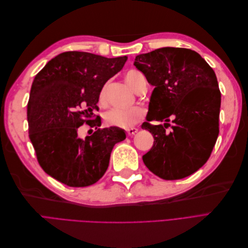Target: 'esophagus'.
<instances>
[{
  "label": "esophagus",
  "instance_id": "obj_1",
  "mask_svg": "<svg viewBox=\"0 0 248 248\" xmlns=\"http://www.w3.org/2000/svg\"><path fill=\"white\" fill-rule=\"evenodd\" d=\"M126 132H127V136H128V137H132V136H134V134H136V133L138 132V128H134V127H131V128L127 129Z\"/></svg>",
  "mask_w": 248,
  "mask_h": 248
}]
</instances>
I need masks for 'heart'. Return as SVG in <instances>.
Wrapping results in <instances>:
<instances>
[{"label": "heart", "instance_id": "1", "mask_svg": "<svg viewBox=\"0 0 248 248\" xmlns=\"http://www.w3.org/2000/svg\"><path fill=\"white\" fill-rule=\"evenodd\" d=\"M124 80L132 91L140 93L146 88V79L142 74L137 70H129L125 73ZM107 90L103 88L99 95L101 103L106 101ZM146 110L144 108L136 106L129 108H112L104 115V120L108 126L118 127V128H130L133 125L139 123L145 117Z\"/></svg>", "mask_w": 248, "mask_h": 248}]
</instances>
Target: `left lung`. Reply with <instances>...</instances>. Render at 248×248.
Listing matches in <instances>:
<instances>
[{
	"label": "left lung",
	"instance_id": "left-lung-1",
	"mask_svg": "<svg viewBox=\"0 0 248 248\" xmlns=\"http://www.w3.org/2000/svg\"><path fill=\"white\" fill-rule=\"evenodd\" d=\"M134 66L154 90L148 122L154 138L142 161L164 180L193 174L209 159L219 133L221 94L215 72L197 51L162 47L136 57ZM174 123L170 131V120ZM150 121L164 122L153 125Z\"/></svg>",
	"mask_w": 248,
	"mask_h": 248
}]
</instances>
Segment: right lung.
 Returning <instances> with one entry per match:
<instances>
[{"label":"right lung","instance_id":"obj_1","mask_svg":"<svg viewBox=\"0 0 248 248\" xmlns=\"http://www.w3.org/2000/svg\"><path fill=\"white\" fill-rule=\"evenodd\" d=\"M126 61V56L66 51L36 74L28 102L29 138L47 175L71 187H86L107 171L112 148L126 134L117 127L100 128L94 111L104 84ZM85 123L95 131L80 139L77 130Z\"/></svg>","mask_w":248,"mask_h":248}]
</instances>
